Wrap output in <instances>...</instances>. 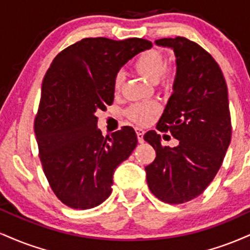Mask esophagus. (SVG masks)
I'll list each match as a JSON object with an SVG mask.
<instances>
[{
  "instance_id": "1",
  "label": "esophagus",
  "mask_w": 250,
  "mask_h": 250,
  "mask_svg": "<svg viewBox=\"0 0 250 250\" xmlns=\"http://www.w3.org/2000/svg\"><path fill=\"white\" fill-rule=\"evenodd\" d=\"M136 135H137L138 142L143 143V142H144V138H143V136H144V130H143V129L136 128Z\"/></svg>"
}]
</instances>
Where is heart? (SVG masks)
Listing matches in <instances>:
<instances>
[{"mask_svg":"<svg viewBox=\"0 0 250 250\" xmlns=\"http://www.w3.org/2000/svg\"><path fill=\"white\" fill-rule=\"evenodd\" d=\"M134 70L151 83H159L163 88L169 89L174 80V72L171 67H165V59L158 50L144 51L137 57L134 62ZM123 83V74L117 73L113 81L114 92L117 93L121 89ZM161 109L157 102H142L135 104L127 109V115L131 121L137 125H146L152 116L156 115Z\"/></svg>","mask_w":250,"mask_h":250,"instance_id":"heart-1","label":"heart"}]
</instances>
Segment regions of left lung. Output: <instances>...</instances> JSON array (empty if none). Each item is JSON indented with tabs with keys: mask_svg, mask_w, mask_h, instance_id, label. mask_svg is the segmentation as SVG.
I'll use <instances>...</instances> for the list:
<instances>
[{
	"mask_svg": "<svg viewBox=\"0 0 250 250\" xmlns=\"http://www.w3.org/2000/svg\"><path fill=\"white\" fill-rule=\"evenodd\" d=\"M155 44L169 47L176 57L173 92L157 129L169 130L179 144L163 146L155 130L144 135L156 150L155 161L146 167V182L159 200L183 204L205 191L230 143L227 85L218 62L194 42L176 37Z\"/></svg>",
	"mask_w": 250,
	"mask_h": 250,
	"instance_id": "8db88e82",
	"label": "left lung"
}]
</instances>
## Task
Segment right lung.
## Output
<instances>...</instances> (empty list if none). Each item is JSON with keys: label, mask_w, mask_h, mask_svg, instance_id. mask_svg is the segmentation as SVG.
I'll use <instances>...</instances> for the list:
<instances>
[{"label": "right lung", "mask_w": 250, "mask_h": 250, "mask_svg": "<svg viewBox=\"0 0 250 250\" xmlns=\"http://www.w3.org/2000/svg\"><path fill=\"white\" fill-rule=\"evenodd\" d=\"M151 46L141 38H83L50 65L35 134L47 182L66 206L88 209L104 203L116 167L136 148L131 127L102 136L95 113L113 104V81L122 66Z\"/></svg>", "instance_id": "add662e5"}]
</instances>
